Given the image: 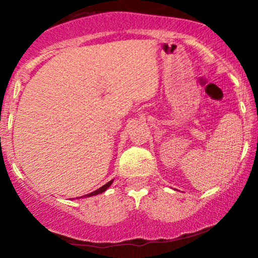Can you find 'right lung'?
Returning a JSON list of instances; mask_svg holds the SVG:
<instances>
[{
	"label": "right lung",
	"instance_id": "obj_1",
	"mask_svg": "<svg viewBox=\"0 0 258 258\" xmlns=\"http://www.w3.org/2000/svg\"><path fill=\"white\" fill-rule=\"evenodd\" d=\"M112 181H114V179H111V181H109L107 184H104L103 186H101V188H98L97 190H95V191H93V192H90V194H88V195H84V196H81V197H91V196H95V195H98V194H101V192H103V191H105V190H107L109 186L111 185V183H112ZM81 197H77V199H81Z\"/></svg>",
	"mask_w": 258,
	"mask_h": 258
}]
</instances>
